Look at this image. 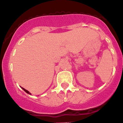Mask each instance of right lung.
<instances>
[{
	"mask_svg": "<svg viewBox=\"0 0 123 123\" xmlns=\"http://www.w3.org/2000/svg\"><path fill=\"white\" fill-rule=\"evenodd\" d=\"M21 88H22V89H23V90H24V92H26V93H27V94H31V93H30V92H29V91H27V90H25V88H23V87H21Z\"/></svg>",
	"mask_w": 123,
	"mask_h": 123,
	"instance_id": "obj_1",
	"label": "right lung"
}]
</instances>
